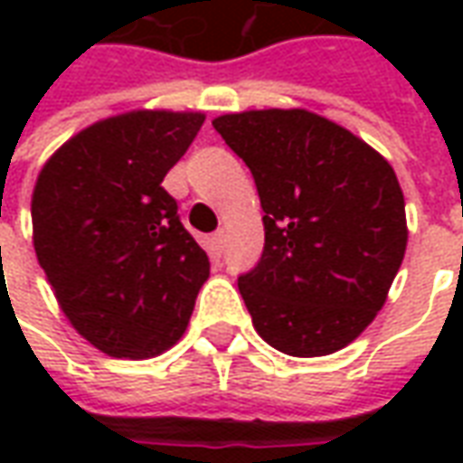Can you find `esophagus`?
Returning a JSON list of instances; mask_svg holds the SVG:
<instances>
[{
    "mask_svg": "<svg viewBox=\"0 0 463 463\" xmlns=\"http://www.w3.org/2000/svg\"><path fill=\"white\" fill-rule=\"evenodd\" d=\"M211 245H213V252H215V255H221L222 248H225V231L215 232V235L211 238Z\"/></svg>",
    "mask_w": 463,
    "mask_h": 463,
    "instance_id": "obj_1",
    "label": "esophagus"
}]
</instances>
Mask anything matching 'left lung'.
Instances as JSON below:
<instances>
[{
  "mask_svg": "<svg viewBox=\"0 0 463 463\" xmlns=\"http://www.w3.org/2000/svg\"><path fill=\"white\" fill-rule=\"evenodd\" d=\"M250 168L265 225L238 278L252 327L290 357H325L367 330L407 250L404 193L389 161L307 109L213 118Z\"/></svg>",
  "mask_w": 463,
  "mask_h": 463,
  "instance_id": "left-lung-1",
  "label": "left lung"
}]
</instances>
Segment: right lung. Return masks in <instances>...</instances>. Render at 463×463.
Returning <instances> with one entry per match:
<instances>
[{
  "label": "right lung",
  "mask_w": 463,
  "mask_h": 463,
  "mask_svg": "<svg viewBox=\"0 0 463 463\" xmlns=\"http://www.w3.org/2000/svg\"><path fill=\"white\" fill-rule=\"evenodd\" d=\"M201 111L136 109L74 133L32 193L36 260L59 307L104 354L171 349L211 275L163 178L201 131Z\"/></svg>",
  "instance_id": "1"
}]
</instances>
